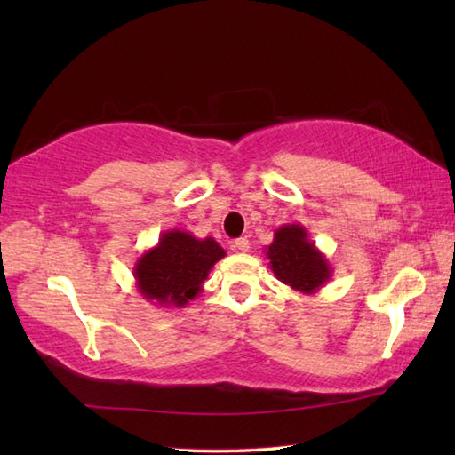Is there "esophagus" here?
I'll return each mask as SVG.
<instances>
[{
  "label": "esophagus",
  "mask_w": 455,
  "mask_h": 455,
  "mask_svg": "<svg viewBox=\"0 0 455 455\" xmlns=\"http://www.w3.org/2000/svg\"><path fill=\"white\" fill-rule=\"evenodd\" d=\"M233 250H238V252H248L250 250V240L248 238H236L233 243Z\"/></svg>",
  "instance_id": "obj_1"
}]
</instances>
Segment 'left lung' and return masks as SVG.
<instances>
[{
	"label": "left lung",
	"mask_w": 455,
	"mask_h": 455,
	"mask_svg": "<svg viewBox=\"0 0 455 455\" xmlns=\"http://www.w3.org/2000/svg\"><path fill=\"white\" fill-rule=\"evenodd\" d=\"M266 258L279 282L299 293L315 295L332 277L326 256L299 222H289L275 230L274 243L266 246Z\"/></svg>",
	"instance_id": "obj_1"
}]
</instances>
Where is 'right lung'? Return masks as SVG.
Returning a JSON list of instances; mask_svg holds the SVG:
<instances>
[{
  "label": "right lung",
  "mask_w": 455,
  "mask_h": 455,
  "mask_svg": "<svg viewBox=\"0 0 455 455\" xmlns=\"http://www.w3.org/2000/svg\"><path fill=\"white\" fill-rule=\"evenodd\" d=\"M225 256L215 238H196L178 228L166 230L158 244L148 248L134 264L137 291L152 305L183 308L203 291V282L212 266Z\"/></svg>",
  "instance_id": "right-lung-1"
}]
</instances>
